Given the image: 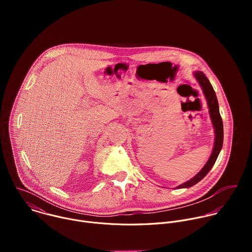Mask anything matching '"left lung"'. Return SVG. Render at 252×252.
<instances>
[{
	"mask_svg": "<svg viewBox=\"0 0 252 252\" xmlns=\"http://www.w3.org/2000/svg\"><path fill=\"white\" fill-rule=\"evenodd\" d=\"M196 80L198 81L199 85L202 88V91L204 93V95L207 99V104L209 107V113H210V118L214 126L215 130V141H214V147L212 154L206 162V164L203 166V168L194 176L192 177L190 181L178 186L177 189H184V188H190L200 182L201 179L209 172L213 164L217 161V158L221 151L222 148V143H223V124H222V119L220 114V109H219V101L217 94H215V92L209 83L208 79L206 76L202 73V71H196L194 74Z\"/></svg>",
	"mask_w": 252,
	"mask_h": 252,
	"instance_id": "left-lung-1",
	"label": "left lung"
}]
</instances>
